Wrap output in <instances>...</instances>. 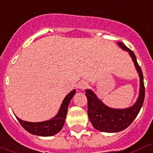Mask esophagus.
Here are the masks:
<instances>
[{
	"mask_svg": "<svg viewBox=\"0 0 153 153\" xmlns=\"http://www.w3.org/2000/svg\"><path fill=\"white\" fill-rule=\"evenodd\" d=\"M77 86H78V88L80 89V90H84V89H85L88 86V84L85 81H81V82L78 83Z\"/></svg>",
	"mask_w": 153,
	"mask_h": 153,
	"instance_id": "obj_1",
	"label": "esophagus"
}]
</instances>
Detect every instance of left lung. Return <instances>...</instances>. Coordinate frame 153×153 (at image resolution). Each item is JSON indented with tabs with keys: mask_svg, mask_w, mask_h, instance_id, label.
Listing matches in <instances>:
<instances>
[{
	"mask_svg": "<svg viewBox=\"0 0 153 153\" xmlns=\"http://www.w3.org/2000/svg\"><path fill=\"white\" fill-rule=\"evenodd\" d=\"M117 44L123 51L128 52L139 75V94L135 103L125 109L110 108L105 105L91 89L85 90L88 100V116L90 122L96 130L108 133H115L126 129L138 114L145 99L143 74L134 52L121 42H118Z\"/></svg>",
	"mask_w": 153,
	"mask_h": 153,
	"instance_id": "obj_1",
	"label": "left lung"
}]
</instances>
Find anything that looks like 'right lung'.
I'll use <instances>...</instances> for the list:
<instances>
[{
	"label": "right lung",
	"instance_id": "obj_1",
	"mask_svg": "<svg viewBox=\"0 0 153 153\" xmlns=\"http://www.w3.org/2000/svg\"><path fill=\"white\" fill-rule=\"evenodd\" d=\"M75 92H76V90L74 89L65 96L57 115L50 120L41 121V122H29V121L21 120L18 117H15L19 121L20 124L23 127V128L25 129L28 132H29L30 134L39 136H44V137L54 135V134H57L64 126L67 113H68L69 102Z\"/></svg>",
	"mask_w": 153,
	"mask_h": 153
}]
</instances>
